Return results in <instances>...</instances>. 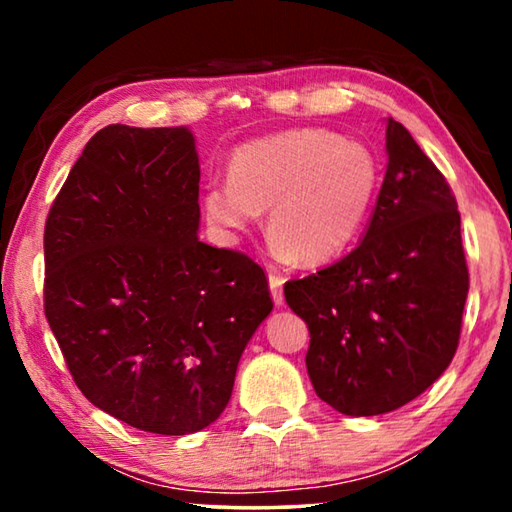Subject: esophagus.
<instances>
[{
    "instance_id": "esophagus-1",
    "label": "esophagus",
    "mask_w": 512,
    "mask_h": 512,
    "mask_svg": "<svg viewBox=\"0 0 512 512\" xmlns=\"http://www.w3.org/2000/svg\"><path fill=\"white\" fill-rule=\"evenodd\" d=\"M282 284L284 280L280 275L275 273H268V287H271V296H273V302L277 307L284 305V293H282Z\"/></svg>"
}]
</instances>
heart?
I'll use <instances>...</instances> for the list:
<instances>
[{
    "instance_id": "obj_1",
    "label": "heart",
    "mask_w": 512,
    "mask_h": 512,
    "mask_svg": "<svg viewBox=\"0 0 512 512\" xmlns=\"http://www.w3.org/2000/svg\"><path fill=\"white\" fill-rule=\"evenodd\" d=\"M377 189L379 164L366 146L325 128H298L241 144L228 180L205 187L203 212L232 237L266 210L277 257L325 264L359 237Z\"/></svg>"
}]
</instances>
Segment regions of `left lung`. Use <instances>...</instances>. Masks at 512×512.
Segmentation results:
<instances>
[{"label": "left lung", "instance_id": "left-lung-1", "mask_svg": "<svg viewBox=\"0 0 512 512\" xmlns=\"http://www.w3.org/2000/svg\"><path fill=\"white\" fill-rule=\"evenodd\" d=\"M386 155L359 246L284 284L287 305L309 327L316 395L354 418L400 409L443 375L470 289L461 214L445 176L393 117Z\"/></svg>", "mask_w": 512, "mask_h": 512}]
</instances>
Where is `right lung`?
<instances>
[{"mask_svg":"<svg viewBox=\"0 0 512 512\" xmlns=\"http://www.w3.org/2000/svg\"><path fill=\"white\" fill-rule=\"evenodd\" d=\"M198 180L189 128L110 124L45 225V314L76 386L162 436L219 418L273 309L262 266L198 239Z\"/></svg>","mask_w":512,"mask_h":512,"instance_id":"right-lung-1","label":"right lung"}]
</instances>
